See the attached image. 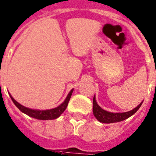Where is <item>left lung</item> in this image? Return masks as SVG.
<instances>
[{"label": "left lung", "instance_id": "1", "mask_svg": "<svg viewBox=\"0 0 156 156\" xmlns=\"http://www.w3.org/2000/svg\"><path fill=\"white\" fill-rule=\"evenodd\" d=\"M143 102L137 107L134 108L133 110L126 112H122V113H113V112H109L107 111H105L102 107H99V105L97 103L95 99V96H94L93 98V114L94 117L102 123H113V122H118L123 121V120L128 119L133 115L136 111L141 107Z\"/></svg>", "mask_w": 156, "mask_h": 156}]
</instances>
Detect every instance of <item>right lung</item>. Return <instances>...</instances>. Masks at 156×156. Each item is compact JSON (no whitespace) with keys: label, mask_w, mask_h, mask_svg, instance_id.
I'll list each match as a JSON object with an SVG mask.
<instances>
[{"label":"right lung","mask_w":156,"mask_h":156,"mask_svg":"<svg viewBox=\"0 0 156 156\" xmlns=\"http://www.w3.org/2000/svg\"><path fill=\"white\" fill-rule=\"evenodd\" d=\"M74 91V89H72L71 90L69 91V93L68 94V95L66 98L65 101L60 104L58 107H55L53 109H49V110H34V109H30L28 107H25L20 104L19 102H17L14 98H12V95L9 94V96L13 103L15 104L17 108L22 112V113L25 114V115H29L30 117L37 119L40 120H52L58 119L62 114L65 111L66 109L67 106H68V102H69L70 97L72 95V93Z\"/></svg>","instance_id":"1"}]
</instances>
